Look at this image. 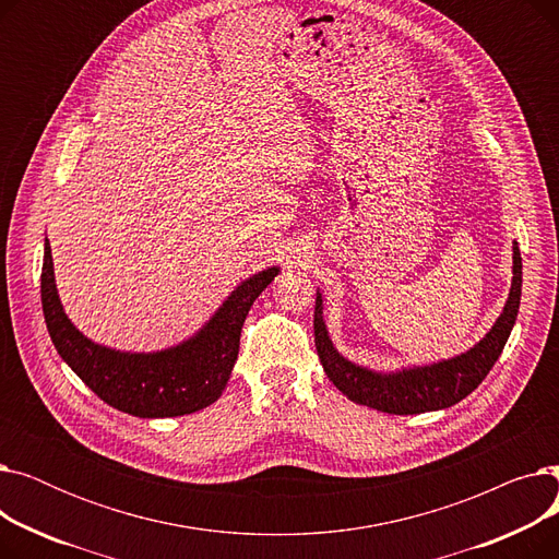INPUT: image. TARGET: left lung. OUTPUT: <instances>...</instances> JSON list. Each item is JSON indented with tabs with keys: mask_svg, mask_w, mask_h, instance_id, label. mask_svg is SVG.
<instances>
[{
	"mask_svg": "<svg viewBox=\"0 0 559 559\" xmlns=\"http://www.w3.org/2000/svg\"><path fill=\"white\" fill-rule=\"evenodd\" d=\"M514 276L508 304L496 319L491 331L466 354L435 362L428 367L403 369L396 373H376L344 360L329 340L321 319V297L314 301V346L333 385L360 405L388 415H419L430 409H444L472 394L493 367L512 333L521 304V253L514 242Z\"/></svg>",
	"mask_w": 559,
	"mask_h": 559,
	"instance_id": "left-lung-1",
	"label": "left lung"
}]
</instances>
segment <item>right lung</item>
<instances>
[{
	"label": "right lung",
	"mask_w": 559,
	"mask_h": 559,
	"mask_svg": "<svg viewBox=\"0 0 559 559\" xmlns=\"http://www.w3.org/2000/svg\"><path fill=\"white\" fill-rule=\"evenodd\" d=\"M278 267L264 270L242 285L192 340L158 354H122L83 337L56 295L49 242L40 274V297L49 337L72 371L104 403L142 419L181 417L215 403L238 360L245 319Z\"/></svg>",
	"instance_id": "add662e5"
}]
</instances>
